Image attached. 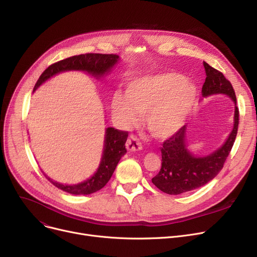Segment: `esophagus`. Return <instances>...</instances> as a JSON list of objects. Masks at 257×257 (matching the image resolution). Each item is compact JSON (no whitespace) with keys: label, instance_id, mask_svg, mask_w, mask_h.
Masks as SVG:
<instances>
[{"label":"esophagus","instance_id":"obj_1","mask_svg":"<svg viewBox=\"0 0 257 257\" xmlns=\"http://www.w3.org/2000/svg\"><path fill=\"white\" fill-rule=\"evenodd\" d=\"M126 148L128 151L136 152L142 150V143L136 136H130L126 142Z\"/></svg>","mask_w":257,"mask_h":257}]
</instances>
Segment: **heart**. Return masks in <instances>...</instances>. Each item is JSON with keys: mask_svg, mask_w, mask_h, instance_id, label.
<instances>
[{"mask_svg": "<svg viewBox=\"0 0 257 257\" xmlns=\"http://www.w3.org/2000/svg\"><path fill=\"white\" fill-rule=\"evenodd\" d=\"M196 94L195 86L183 75L167 72L132 81L127 92L115 90L111 107L121 126L131 127L144 114L147 130L156 138H167L183 125Z\"/></svg>", "mask_w": 257, "mask_h": 257, "instance_id": "b5f03b06", "label": "heart"}]
</instances>
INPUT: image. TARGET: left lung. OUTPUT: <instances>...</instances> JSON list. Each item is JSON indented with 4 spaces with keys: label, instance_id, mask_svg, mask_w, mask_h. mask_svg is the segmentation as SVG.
<instances>
[{
    "label": "left lung",
    "instance_id": "obj_1",
    "mask_svg": "<svg viewBox=\"0 0 257 257\" xmlns=\"http://www.w3.org/2000/svg\"><path fill=\"white\" fill-rule=\"evenodd\" d=\"M203 65L206 79L202 87V94L203 97H208L211 94L224 93L234 102L233 129L220 149L204 157L195 156L187 150L186 126L181 127L164 142L160 149L161 169L152 178V182L161 192L169 195H179L196 190L217 176L232 149L237 134L239 112L236 107L234 89L221 72L204 61Z\"/></svg>",
    "mask_w": 257,
    "mask_h": 257
}]
</instances>
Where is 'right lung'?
<instances>
[{"label":"right lung","instance_id":"obj_1","mask_svg":"<svg viewBox=\"0 0 257 257\" xmlns=\"http://www.w3.org/2000/svg\"><path fill=\"white\" fill-rule=\"evenodd\" d=\"M118 61V56L115 54H99V53H87L81 55L72 56L66 59L57 61L51 64L48 69L40 75L34 86L36 90L45 81L61 72L65 71H84L91 74L94 77H101L109 72L114 64ZM128 138L127 131H121L109 127L105 132L104 151L101 159V164L93 174V176L84 182L74 185H64L53 181L47 175V179L60 190L72 194V195H89L100 191L102 187L109 181L112 174L118 164L120 157L127 152L125 143Z\"/></svg>","mask_w":257,"mask_h":257}]
</instances>
